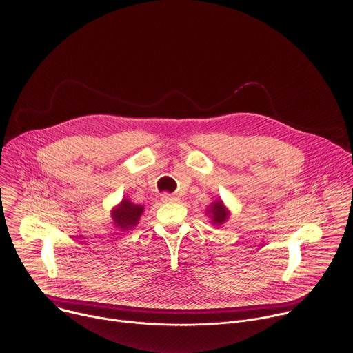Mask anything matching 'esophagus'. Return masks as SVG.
<instances>
[{"instance_id":"obj_1","label":"esophagus","mask_w":353,"mask_h":353,"mask_svg":"<svg viewBox=\"0 0 353 353\" xmlns=\"http://www.w3.org/2000/svg\"><path fill=\"white\" fill-rule=\"evenodd\" d=\"M161 199H162V202H174V201H177L179 198H177V196H174V195H172V194L165 192V194H162Z\"/></svg>"}]
</instances>
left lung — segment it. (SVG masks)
I'll list each match as a JSON object with an SVG mask.
<instances>
[{
  "label": "left lung",
  "mask_w": 353,
  "mask_h": 353,
  "mask_svg": "<svg viewBox=\"0 0 353 353\" xmlns=\"http://www.w3.org/2000/svg\"><path fill=\"white\" fill-rule=\"evenodd\" d=\"M206 212H208V214L210 216L212 223H213L216 227H219V225H221L223 223H225L227 219H228V216H230V212L227 210V208L224 206V203H223L221 199L214 201V202L208 208Z\"/></svg>",
  "instance_id": "obj_1"
}]
</instances>
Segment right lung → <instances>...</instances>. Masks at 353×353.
Here are the masks:
<instances>
[{"instance_id":"add662e5","label":"right lung","mask_w":353,"mask_h":353,"mask_svg":"<svg viewBox=\"0 0 353 353\" xmlns=\"http://www.w3.org/2000/svg\"><path fill=\"white\" fill-rule=\"evenodd\" d=\"M143 212H144L143 205H134L132 201L125 198V199H122V202L119 205H117L112 210L113 224L117 228H121L122 231L130 230L134 225H137Z\"/></svg>"}]
</instances>
